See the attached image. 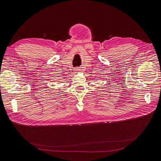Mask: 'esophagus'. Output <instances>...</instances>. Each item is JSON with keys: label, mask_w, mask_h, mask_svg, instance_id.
Here are the masks:
<instances>
[{"label": "esophagus", "mask_w": 161, "mask_h": 161, "mask_svg": "<svg viewBox=\"0 0 161 161\" xmlns=\"http://www.w3.org/2000/svg\"><path fill=\"white\" fill-rule=\"evenodd\" d=\"M74 71H75V72H78L80 71V68L79 67H75V69H74Z\"/></svg>", "instance_id": "34e87169"}]
</instances>
